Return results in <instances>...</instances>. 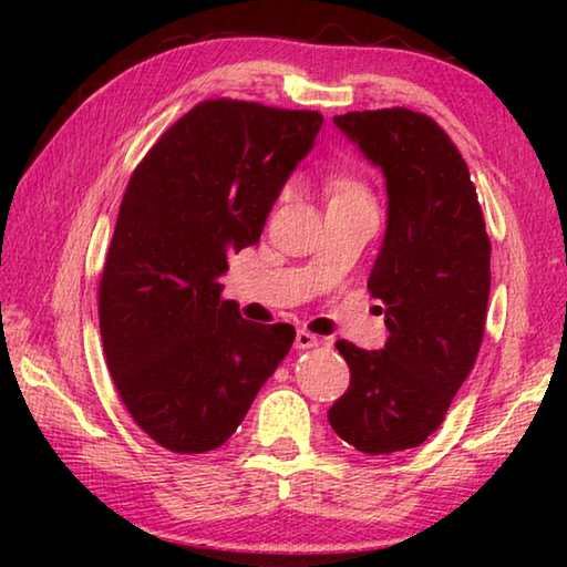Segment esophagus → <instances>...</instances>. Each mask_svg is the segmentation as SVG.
Returning <instances> with one entry per match:
<instances>
[{"mask_svg": "<svg viewBox=\"0 0 567 567\" xmlns=\"http://www.w3.org/2000/svg\"><path fill=\"white\" fill-rule=\"evenodd\" d=\"M318 344H320L318 334H312L307 330H297V334H295V348L297 350H310V348H318Z\"/></svg>", "mask_w": 567, "mask_h": 567, "instance_id": "34e87169", "label": "esophagus"}]
</instances>
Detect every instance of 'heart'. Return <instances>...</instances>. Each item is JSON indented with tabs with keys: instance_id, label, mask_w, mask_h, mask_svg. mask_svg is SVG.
Listing matches in <instances>:
<instances>
[{
	"instance_id": "1",
	"label": "heart",
	"mask_w": 567,
	"mask_h": 567,
	"mask_svg": "<svg viewBox=\"0 0 567 567\" xmlns=\"http://www.w3.org/2000/svg\"><path fill=\"white\" fill-rule=\"evenodd\" d=\"M332 192H334V197L368 195V192H364V187L360 185V182H354V179H334L332 182Z\"/></svg>"
}]
</instances>
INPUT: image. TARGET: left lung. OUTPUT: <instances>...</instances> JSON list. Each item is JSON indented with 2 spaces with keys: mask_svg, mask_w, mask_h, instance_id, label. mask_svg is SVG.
<instances>
[{
  "mask_svg": "<svg viewBox=\"0 0 567 567\" xmlns=\"http://www.w3.org/2000/svg\"><path fill=\"white\" fill-rule=\"evenodd\" d=\"M332 122L385 177L388 227L368 287L390 334L382 350L334 342L350 388L328 420L360 453L388 455L425 443L473 370L491 239L465 159L435 120L392 107Z\"/></svg>",
  "mask_w": 567,
  "mask_h": 567,
  "instance_id": "1",
  "label": "left lung"
}]
</instances>
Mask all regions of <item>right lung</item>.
Segmentation results:
<instances>
[{
	"label": "right lung",
	"mask_w": 567,
	"mask_h": 567,
	"mask_svg": "<svg viewBox=\"0 0 567 567\" xmlns=\"http://www.w3.org/2000/svg\"><path fill=\"white\" fill-rule=\"evenodd\" d=\"M320 112L209 100L162 134L122 197L100 332L134 422L172 453L225 445L295 342L223 300L229 255L260 243Z\"/></svg>",
	"instance_id": "1"
}]
</instances>
